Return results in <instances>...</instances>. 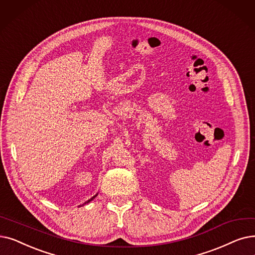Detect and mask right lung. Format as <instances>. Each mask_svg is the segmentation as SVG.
<instances>
[{"mask_svg":"<svg viewBox=\"0 0 255 255\" xmlns=\"http://www.w3.org/2000/svg\"><path fill=\"white\" fill-rule=\"evenodd\" d=\"M97 195H98V194H97ZM97 195H95V196H94V197H92V198H91V199H90V200H88V201H86V202H85V203H83V204H82V205H84V204H86V203H88V202H91V201H92V200H93V199H95V198H96V197H97Z\"/></svg>","mask_w":255,"mask_h":255,"instance_id":"obj_1","label":"right lung"}]
</instances>
